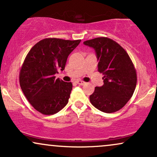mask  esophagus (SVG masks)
<instances>
[{
    "instance_id": "obj_1",
    "label": "esophagus",
    "mask_w": 157,
    "mask_h": 157,
    "mask_svg": "<svg viewBox=\"0 0 157 157\" xmlns=\"http://www.w3.org/2000/svg\"><path fill=\"white\" fill-rule=\"evenodd\" d=\"M77 83L78 85H80V86H83V85L86 84V82L82 80H77Z\"/></svg>"
}]
</instances>
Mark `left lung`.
I'll use <instances>...</instances> for the list:
<instances>
[{
    "label": "left lung",
    "instance_id": "8db88e82",
    "mask_svg": "<svg viewBox=\"0 0 157 157\" xmlns=\"http://www.w3.org/2000/svg\"><path fill=\"white\" fill-rule=\"evenodd\" d=\"M83 44L95 50L98 71L103 75V86L95 87L90 102L102 112H116L134 92L137 78L134 64L125 50L108 37H97Z\"/></svg>",
    "mask_w": 157,
    "mask_h": 157
}]
</instances>
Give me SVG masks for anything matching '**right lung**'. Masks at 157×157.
<instances>
[{
    "mask_svg": "<svg viewBox=\"0 0 157 157\" xmlns=\"http://www.w3.org/2000/svg\"><path fill=\"white\" fill-rule=\"evenodd\" d=\"M80 41L46 38L27 54L20 71V86L28 101L40 113L55 114L68 103L72 83L55 79V75L64 70L68 55Z\"/></svg>",
    "mask_w": 157,
    "mask_h": 157,
    "instance_id": "obj_1",
    "label": "right lung"
}]
</instances>
